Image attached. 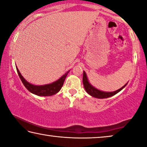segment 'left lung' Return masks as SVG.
Returning <instances> with one entry per match:
<instances>
[{"instance_id":"obj_1","label":"left lung","mask_w":147,"mask_h":147,"mask_svg":"<svg viewBox=\"0 0 147 147\" xmlns=\"http://www.w3.org/2000/svg\"><path fill=\"white\" fill-rule=\"evenodd\" d=\"M83 84L84 86V88L86 91V92L88 93V94L92 95V97H95V98L98 99H105V98H108V97H110L111 96H113L115 94H117L119 92H120L123 88H124L125 86L127 85V84L120 88V89L115 91V92H103V91H100L97 90V88H94V86L91 85V84L88 81V79L87 78V76H86V74L84 71L83 73Z\"/></svg>"}]
</instances>
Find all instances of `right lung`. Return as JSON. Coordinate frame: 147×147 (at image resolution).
Wrapping results in <instances>:
<instances>
[{
  "instance_id": "1",
  "label": "right lung",
  "mask_w": 147,
  "mask_h": 147,
  "mask_svg": "<svg viewBox=\"0 0 147 147\" xmlns=\"http://www.w3.org/2000/svg\"><path fill=\"white\" fill-rule=\"evenodd\" d=\"M16 69H17L18 75H19L21 80H22L23 85L25 86V87L32 94L38 95V96H51V95H54L57 94L58 92H59V90H61L63 85L64 81L67 77V74L70 71H67L64 75H63L59 80L55 81V82L49 84L36 86L28 82L21 74L18 67H16Z\"/></svg>"
}]
</instances>
